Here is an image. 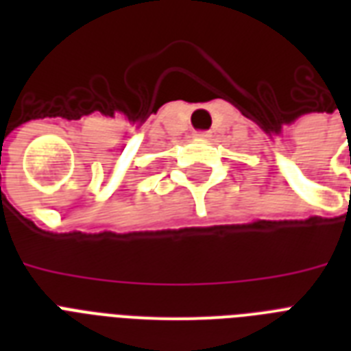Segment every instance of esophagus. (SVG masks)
Masks as SVG:
<instances>
[{"mask_svg":"<svg viewBox=\"0 0 351 351\" xmlns=\"http://www.w3.org/2000/svg\"><path fill=\"white\" fill-rule=\"evenodd\" d=\"M195 138H200V140H204V138H209V132H195Z\"/></svg>","mask_w":351,"mask_h":351,"instance_id":"34e87169","label":"esophagus"}]
</instances>
